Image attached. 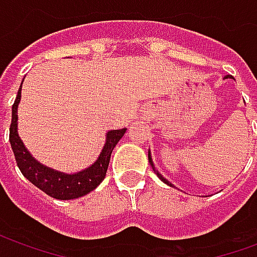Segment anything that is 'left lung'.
<instances>
[{
    "mask_svg": "<svg viewBox=\"0 0 257 257\" xmlns=\"http://www.w3.org/2000/svg\"><path fill=\"white\" fill-rule=\"evenodd\" d=\"M224 78H232V79H234V77H231V75H226ZM149 162H150L151 167H153V171H154V172L157 173V176H158V178L161 179V182H164V183L168 184V186H171V187H175V186H173V184L171 183V182H169L168 179L164 178V176H162L161 173H160V172H158V171H157V168L154 167V162H153V158H151V151H150V150H149Z\"/></svg>",
    "mask_w": 257,
    "mask_h": 257,
    "instance_id": "1",
    "label": "left lung"
}]
</instances>
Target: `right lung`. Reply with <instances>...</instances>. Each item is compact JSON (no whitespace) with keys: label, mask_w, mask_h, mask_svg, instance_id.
<instances>
[{"label":"right lung","mask_w":257,"mask_h":257,"mask_svg":"<svg viewBox=\"0 0 257 257\" xmlns=\"http://www.w3.org/2000/svg\"><path fill=\"white\" fill-rule=\"evenodd\" d=\"M23 84V82H22ZM22 97V86L19 88L16 100L12 106V122L9 128V142L15 154V160L29 182L44 193L56 199H74L86 195L99 186L106 176L110 157L114 147L121 140L126 128L112 129L106 134V143L101 149V153L92 165L75 173H66L56 171L38 162L26 149L25 143L18 134V106Z\"/></svg>","instance_id":"1"}]
</instances>
